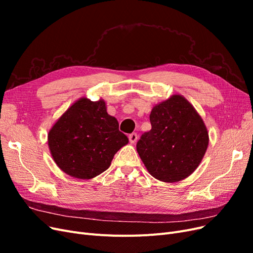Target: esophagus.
I'll return each mask as SVG.
<instances>
[{
	"mask_svg": "<svg viewBox=\"0 0 253 253\" xmlns=\"http://www.w3.org/2000/svg\"><path fill=\"white\" fill-rule=\"evenodd\" d=\"M137 138H138V136H137L136 133H132V134H129V136H128V139H129V142H131V143H135L137 141Z\"/></svg>",
	"mask_w": 253,
	"mask_h": 253,
	"instance_id": "esophagus-1",
	"label": "esophagus"
}]
</instances>
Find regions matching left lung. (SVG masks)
<instances>
[{
  "instance_id": "8db88e82",
  "label": "left lung",
  "mask_w": 253,
  "mask_h": 253,
  "mask_svg": "<svg viewBox=\"0 0 253 253\" xmlns=\"http://www.w3.org/2000/svg\"><path fill=\"white\" fill-rule=\"evenodd\" d=\"M150 121L151 131L136 145L148 172L164 182L187 178L202 163L209 144L201 115L177 94L153 106Z\"/></svg>"
}]
</instances>
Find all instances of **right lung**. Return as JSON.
Masks as SVG:
<instances>
[{
  "instance_id": "1",
  "label": "right lung",
  "mask_w": 253,
  "mask_h": 253,
  "mask_svg": "<svg viewBox=\"0 0 253 253\" xmlns=\"http://www.w3.org/2000/svg\"><path fill=\"white\" fill-rule=\"evenodd\" d=\"M48 148L53 162L65 174L91 179L109 169L114 155L127 137L119 131L117 119L106 112L103 99L81 97L50 127Z\"/></svg>"
}]
</instances>
